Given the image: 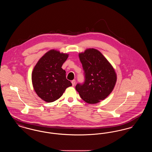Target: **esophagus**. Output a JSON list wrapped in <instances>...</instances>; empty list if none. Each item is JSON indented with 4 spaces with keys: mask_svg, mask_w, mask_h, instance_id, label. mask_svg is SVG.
Masks as SVG:
<instances>
[{
    "mask_svg": "<svg viewBox=\"0 0 152 152\" xmlns=\"http://www.w3.org/2000/svg\"><path fill=\"white\" fill-rule=\"evenodd\" d=\"M71 83H72V86H75V83H76V80H73Z\"/></svg>",
    "mask_w": 152,
    "mask_h": 152,
    "instance_id": "34e87169",
    "label": "esophagus"
}]
</instances>
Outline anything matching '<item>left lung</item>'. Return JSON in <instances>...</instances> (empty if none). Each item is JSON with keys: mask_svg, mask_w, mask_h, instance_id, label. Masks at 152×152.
I'll use <instances>...</instances> for the list:
<instances>
[{"mask_svg": "<svg viewBox=\"0 0 152 152\" xmlns=\"http://www.w3.org/2000/svg\"><path fill=\"white\" fill-rule=\"evenodd\" d=\"M85 73V81L76 89L88 104H96L106 99L114 89L117 75L112 65L99 50L88 48L79 53Z\"/></svg>", "mask_w": 152, "mask_h": 152, "instance_id": "left-lung-1", "label": "left lung"}]
</instances>
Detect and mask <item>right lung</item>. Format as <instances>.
<instances>
[{"instance_id": "right-lung-1", "label": "right lung", "mask_w": 152, "mask_h": 152, "mask_svg": "<svg viewBox=\"0 0 152 152\" xmlns=\"http://www.w3.org/2000/svg\"><path fill=\"white\" fill-rule=\"evenodd\" d=\"M68 54L51 50L40 58L32 72L34 89L43 100L51 102L58 99L72 83L66 78L61 66Z\"/></svg>"}]
</instances>
